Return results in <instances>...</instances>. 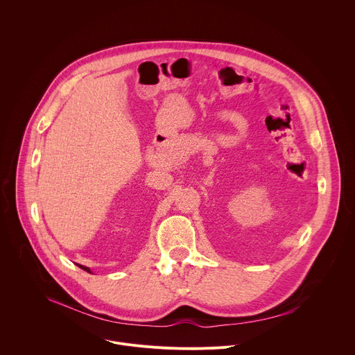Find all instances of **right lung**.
Here are the masks:
<instances>
[{
    "label": "right lung",
    "mask_w": 355,
    "mask_h": 355,
    "mask_svg": "<svg viewBox=\"0 0 355 355\" xmlns=\"http://www.w3.org/2000/svg\"><path fill=\"white\" fill-rule=\"evenodd\" d=\"M77 266H78V267H80V268H81V270H84V271H87V272H89V274H91V272H92V271H91V270H89V268H88V267H85V266H81V264H77Z\"/></svg>",
    "instance_id": "1"
}]
</instances>
